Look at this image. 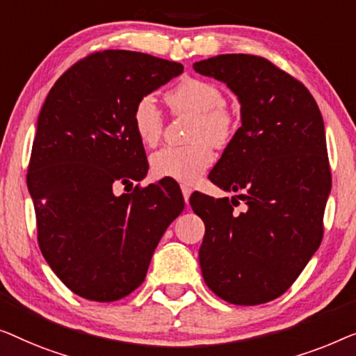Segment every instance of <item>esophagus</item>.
<instances>
[{
  "instance_id": "obj_1",
  "label": "esophagus",
  "mask_w": 356,
  "mask_h": 356,
  "mask_svg": "<svg viewBox=\"0 0 356 356\" xmlns=\"http://www.w3.org/2000/svg\"><path fill=\"white\" fill-rule=\"evenodd\" d=\"M180 188H182V195H184L185 203L188 204V198H190V195H192V188L187 187V185H180Z\"/></svg>"
}]
</instances>
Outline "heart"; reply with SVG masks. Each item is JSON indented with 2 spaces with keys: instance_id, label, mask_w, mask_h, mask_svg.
<instances>
[{
  "instance_id": "heart-1",
  "label": "heart",
  "mask_w": 356,
  "mask_h": 356,
  "mask_svg": "<svg viewBox=\"0 0 356 356\" xmlns=\"http://www.w3.org/2000/svg\"><path fill=\"white\" fill-rule=\"evenodd\" d=\"M174 113L195 114L188 130L192 143L164 147L149 158L154 177L192 185L213 166L214 147H226L238 129V114L224 102L218 83L200 77H185L166 95ZM132 127L145 147H154L163 137L164 116L153 95H143L132 109Z\"/></svg>"
}]
</instances>
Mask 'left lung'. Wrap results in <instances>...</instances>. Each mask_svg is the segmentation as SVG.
<instances>
[{"instance_id":"obj_1","label":"left lung","mask_w":356,"mask_h":356,"mask_svg":"<svg viewBox=\"0 0 356 356\" xmlns=\"http://www.w3.org/2000/svg\"><path fill=\"white\" fill-rule=\"evenodd\" d=\"M238 97L242 127L209 172L247 203L193 193L204 222L200 266L219 298L253 307L287 292L321 245L330 168L321 111L300 80L254 54L195 63Z\"/></svg>"}]
</instances>
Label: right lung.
<instances>
[{
    "instance_id": "obj_1",
    "label": "right lung",
    "mask_w": 356,
    "mask_h": 356,
    "mask_svg": "<svg viewBox=\"0 0 356 356\" xmlns=\"http://www.w3.org/2000/svg\"><path fill=\"white\" fill-rule=\"evenodd\" d=\"M182 72V64L152 54L103 49L69 67L44 99L27 185L38 247L79 297L108 303L138 289L164 230L182 213L172 180L113 192L148 172L134 104Z\"/></svg>"
}]
</instances>
